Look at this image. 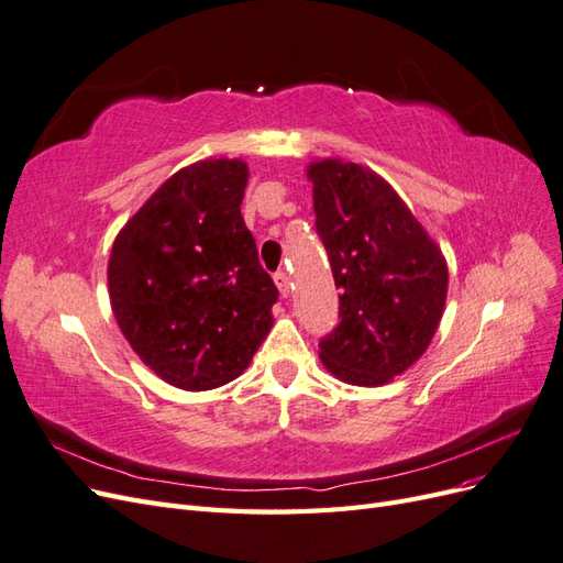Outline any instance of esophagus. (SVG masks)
Listing matches in <instances>:
<instances>
[{
    "label": "esophagus",
    "instance_id": "34e87169",
    "mask_svg": "<svg viewBox=\"0 0 563 563\" xmlns=\"http://www.w3.org/2000/svg\"><path fill=\"white\" fill-rule=\"evenodd\" d=\"M275 284H277V288H279V294L286 298L288 294H291V275H288L286 269H279L277 275H275Z\"/></svg>",
    "mask_w": 563,
    "mask_h": 563
}]
</instances>
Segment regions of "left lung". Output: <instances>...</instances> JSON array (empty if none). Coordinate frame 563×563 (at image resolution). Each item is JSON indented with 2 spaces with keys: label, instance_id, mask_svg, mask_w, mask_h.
Listing matches in <instances>:
<instances>
[{
  "label": "left lung",
  "instance_id": "obj_1",
  "mask_svg": "<svg viewBox=\"0 0 563 563\" xmlns=\"http://www.w3.org/2000/svg\"><path fill=\"white\" fill-rule=\"evenodd\" d=\"M314 228L340 288V323L319 340L335 378L378 387L413 366L444 314L449 267L378 174L343 162L308 166Z\"/></svg>",
  "mask_w": 563,
  "mask_h": 563
}]
</instances>
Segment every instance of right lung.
I'll return each mask as SVG.
<instances>
[{
	"instance_id": "obj_1",
	"label": "right lung",
	"mask_w": 563,
	"mask_h": 563,
	"mask_svg": "<svg viewBox=\"0 0 563 563\" xmlns=\"http://www.w3.org/2000/svg\"><path fill=\"white\" fill-rule=\"evenodd\" d=\"M242 159L180 168L117 234L108 263L114 319L133 352L180 389L242 376L272 329L279 291L240 203Z\"/></svg>"
}]
</instances>
